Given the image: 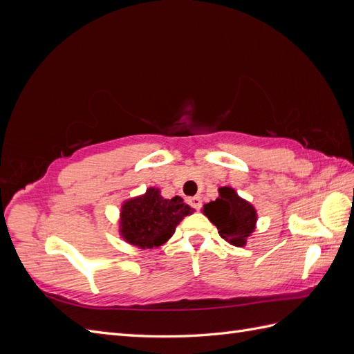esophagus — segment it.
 Instances as JSON below:
<instances>
[{"instance_id":"esophagus-1","label":"esophagus","mask_w":354,"mask_h":354,"mask_svg":"<svg viewBox=\"0 0 354 354\" xmlns=\"http://www.w3.org/2000/svg\"><path fill=\"white\" fill-rule=\"evenodd\" d=\"M189 203H190V205L194 207L196 211H199L201 207H202V199H201L199 196H194V198L189 199Z\"/></svg>"}]
</instances>
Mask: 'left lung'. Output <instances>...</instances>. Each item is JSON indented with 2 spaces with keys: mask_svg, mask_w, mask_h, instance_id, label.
Instances as JSON below:
<instances>
[{
  "mask_svg": "<svg viewBox=\"0 0 354 354\" xmlns=\"http://www.w3.org/2000/svg\"><path fill=\"white\" fill-rule=\"evenodd\" d=\"M220 196L203 205V214L218 229L220 236L234 246H243L254 232L257 212L232 187H220Z\"/></svg>",
  "mask_w": 354,
  "mask_h": 354,
  "instance_id": "left-lung-1",
  "label": "left lung"
}]
</instances>
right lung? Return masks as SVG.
Here are the masks:
<instances>
[{"instance_id": "obj_1", "label": "right lung", "mask_w": 354, "mask_h": 354, "mask_svg": "<svg viewBox=\"0 0 354 354\" xmlns=\"http://www.w3.org/2000/svg\"><path fill=\"white\" fill-rule=\"evenodd\" d=\"M192 212L194 208L180 196L164 199L158 189L151 187L122 205L121 233L128 243L153 248L173 236L177 224Z\"/></svg>"}]
</instances>
